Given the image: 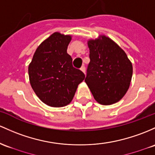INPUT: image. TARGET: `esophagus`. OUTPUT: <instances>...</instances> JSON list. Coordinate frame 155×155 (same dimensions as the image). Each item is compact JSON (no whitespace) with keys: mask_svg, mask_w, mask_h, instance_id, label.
Wrapping results in <instances>:
<instances>
[{"mask_svg":"<svg viewBox=\"0 0 155 155\" xmlns=\"http://www.w3.org/2000/svg\"><path fill=\"white\" fill-rule=\"evenodd\" d=\"M80 69H81V71L84 73V74H85V66H84V65L81 66V68Z\"/></svg>","mask_w":155,"mask_h":155,"instance_id":"34e87169","label":"esophagus"}]
</instances>
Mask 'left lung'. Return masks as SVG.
I'll return each instance as SVG.
<instances>
[{
  "mask_svg": "<svg viewBox=\"0 0 155 155\" xmlns=\"http://www.w3.org/2000/svg\"><path fill=\"white\" fill-rule=\"evenodd\" d=\"M85 82L98 103L110 105L121 99L130 87L132 65L126 53L111 39L90 40Z\"/></svg>",
  "mask_w": 155,
  "mask_h": 155,
  "instance_id": "obj_1",
  "label": "left lung"
}]
</instances>
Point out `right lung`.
<instances>
[{"label":"right lung","instance_id":"1","mask_svg":"<svg viewBox=\"0 0 155 155\" xmlns=\"http://www.w3.org/2000/svg\"><path fill=\"white\" fill-rule=\"evenodd\" d=\"M71 40L69 35L54 33L37 48L28 66L33 91L42 102L54 107L71 103L85 77L73 66V59L67 53Z\"/></svg>","mask_w":155,"mask_h":155}]
</instances>
